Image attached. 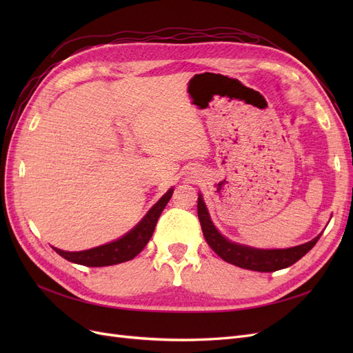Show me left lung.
<instances>
[{"label": "left lung", "mask_w": 353, "mask_h": 353, "mask_svg": "<svg viewBox=\"0 0 353 353\" xmlns=\"http://www.w3.org/2000/svg\"><path fill=\"white\" fill-rule=\"evenodd\" d=\"M197 215L200 219L203 236H205L208 244L219 258L228 263L240 266V268L259 272H274L287 268V266H292L299 259H302L316 244L319 237H321V234H319L314 240L290 249H253L249 248V245L232 243L222 236L210 221L209 212L200 194L197 201Z\"/></svg>", "instance_id": "obj_1"}]
</instances>
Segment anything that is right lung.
I'll return each instance as SVG.
<instances>
[{
    "label": "right lung",
    "instance_id": "obj_1",
    "mask_svg": "<svg viewBox=\"0 0 353 353\" xmlns=\"http://www.w3.org/2000/svg\"><path fill=\"white\" fill-rule=\"evenodd\" d=\"M172 193L174 188L168 190L163 197L147 212V215L119 240L82 252H65L56 248L52 249L69 262L85 266H109L131 261L145 248L148 240L152 239L160 213L163 212L168 201L172 197Z\"/></svg>",
    "mask_w": 353,
    "mask_h": 353
}]
</instances>
